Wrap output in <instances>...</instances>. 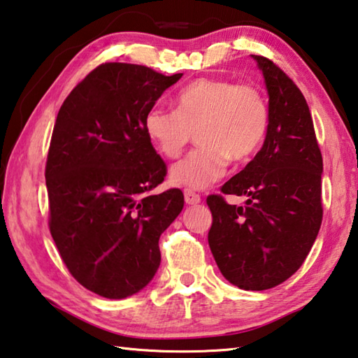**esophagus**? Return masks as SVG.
<instances>
[{
  "label": "esophagus",
  "instance_id": "1",
  "mask_svg": "<svg viewBox=\"0 0 358 358\" xmlns=\"http://www.w3.org/2000/svg\"><path fill=\"white\" fill-rule=\"evenodd\" d=\"M185 201L186 205H197L200 203V196L192 191H185Z\"/></svg>",
  "mask_w": 358,
  "mask_h": 358
}]
</instances>
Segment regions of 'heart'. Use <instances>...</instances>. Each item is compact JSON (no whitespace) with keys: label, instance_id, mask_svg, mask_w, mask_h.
<instances>
[{"label":"heart","instance_id":"b5f03b06","mask_svg":"<svg viewBox=\"0 0 358 358\" xmlns=\"http://www.w3.org/2000/svg\"><path fill=\"white\" fill-rule=\"evenodd\" d=\"M269 109L264 96L250 84L227 78H199L175 96V111L152 106L144 117V131L164 158H178L197 136V150L169 172L172 185L205 189L222 177L229 158H252L268 134Z\"/></svg>","mask_w":358,"mask_h":358}]
</instances>
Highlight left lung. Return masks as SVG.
Returning <instances> with one entry per match:
<instances>
[{
    "instance_id": "8db88e82",
    "label": "left lung",
    "mask_w": 358,
    "mask_h": 358,
    "mask_svg": "<svg viewBox=\"0 0 358 358\" xmlns=\"http://www.w3.org/2000/svg\"><path fill=\"white\" fill-rule=\"evenodd\" d=\"M269 95L264 144L222 186L244 196L243 206L210 196L208 244L222 275L235 287L263 291L301 268L322 222V157L305 96L268 57L252 55Z\"/></svg>"
}]
</instances>
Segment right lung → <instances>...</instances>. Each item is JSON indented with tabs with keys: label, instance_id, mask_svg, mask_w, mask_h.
Wrapping results in <instances>:
<instances>
[{
	"label": "right lung",
	"instance_id": "right-lung-1",
	"mask_svg": "<svg viewBox=\"0 0 358 358\" xmlns=\"http://www.w3.org/2000/svg\"><path fill=\"white\" fill-rule=\"evenodd\" d=\"M181 76L101 64L57 113L45 167L50 231L70 274L101 297L152 282L161 233L183 210L180 189L150 192L166 164L144 131L145 113Z\"/></svg>",
	"mask_w": 358,
	"mask_h": 358
}]
</instances>
